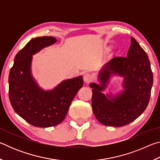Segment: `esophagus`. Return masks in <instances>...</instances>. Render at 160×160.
Returning a JSON list of instances; mask_svg holds the SVG:
<instances>
[{
	"mask_svg": "<svg viewBox=\"0 0 160 160\" xmlns=\"http://www.w3.org/2000/svg\"><path fill=\"white\" fill-rule=\"evenodd\" d=\"M92 79V78L91 75L89 74V73H86L83 75V80H84V82H90V81Z\"/></svg>",
	"mask_w": 160,
	"mask_h": 160,
	"instance_id": "1",
	"label": "esophagus"
}]
</instances>
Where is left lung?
Segmentation results:
<instances>
[{
	"label": "left lung",
	"instance_id": "obj_1",
	"mask_svg": "<svg viewBox=\"0 0 160 160\" xmlns=\"http://www.w3.org/2000/svg\"><path fill=\"white\" fill-rule=\"evenodd\" d=\"M124 78L120 93L104 95L110 78ZM99 84L92 82L93 113L104 126L127 125L142 114L147 108L153 84L150 62L145 51L133 37L126 57H115L104 64L98 74Z\"/></svg>",
	"mask_w": 160,
	"mask_h": 160
}]
</instances>
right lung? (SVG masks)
Masks as SVG:
<instances>
[{"instance_id": "add662e5", "label": "right lung", "mask_w": 160, "mask_h": 160, "mask_svg": "<svg viewBox=\"0 0 160 160\" xmlns=\"http://www.w3.org/2000/svg\"><path fill=\"white\" fill-rule=\"evenodd\" d=\"M57 42L52 37L30 40L16 54L9 74V98L13 109L31 125L42 128L58 125L83 85L82 76L65 80L52 90L40 88L32 73L33 55Z\"/></svg>"}]
</instances>
